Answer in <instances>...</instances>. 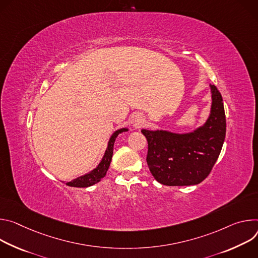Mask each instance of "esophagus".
I'll use <instances>...</instances> for the list:
<instances>
[{"label": "esophagus", "instance_id": "esophagus-1", "mask_svg": "<svg viewBox=\"0 0 258 258\" xmlns=\"http://www.w3.org/2000/svg\"><path fill=\"white\" fill-rule=\"evenodd\" d=\"M144 123H145V119L144 118H142L141 116H137L136 117V119H135V125L136 126H141Z\"/></svg>", "mask_w": 258, "mask_h": 258}]
</instances>
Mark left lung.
Here are the masks:
<instances>
[{
  "instance_id": "left-lung-1",
  "label": "left lung",
  "mask_w": 258,
  "mask_h": 258,
  "mask_svg": "<svg viewBox=\"0 0 258 258\" xmlns=\"http://www.w3.org/2000/svg\"><path fill=\"white\" fill-rule=\"evenodd\" d=\"M212 104L206 123L189 133L142 129L148 140L147 162L155 179L165 185L182 186L202 182L211 172L225 138L222 96L210 85Z\"/></svg>"
}]
</instances>
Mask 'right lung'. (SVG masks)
<instances>
[{"mask_svg": "<svg viewBox=\"0 0 258 258\" xmlns=\"http://www.w3.org/2000/svg\"><path fill=\"white\" fill-rule=\"evenodd\" d=\"M128 131L127 128H122L119 129L117 131H114L112 133V135L110 136L109 140H108V144H107V148L106 151L104 153L103 158L101 159L100 163L98 164V166L93 169L92 171H90L89 173L85 174L83 176H80L70 182H68L67 184L69 186H74V187H88L91 186L97 182H99L101 180V178H103L107 172L111 158H112V151H113V144H114V140H116L117 136L122 133Z\"/></svg>", "mask_w": 258, "mask_h": 258, "instance_id": "obj_1", "label": "right lung"}]
</instances>
